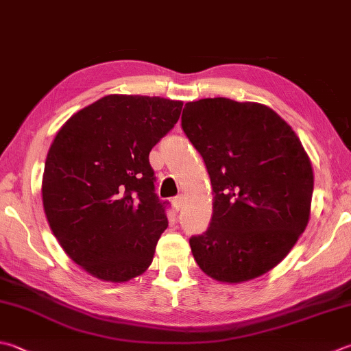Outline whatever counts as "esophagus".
<instances>
[{"mask_svg":"<svg viewBox=\"0 0 351 351\" xmlns=\"http://www.w3.org/2000/svg\"><path fill=\"white\" fill-rule=\"evenodd\" d=\"M183 203H184L183 195H177V197L173 198V206H174L177 210H180V208L183 206Z\"/></svg>","mask_w":351,"mask_h":351,"instance_id":"obj_1","label":"esophagus"}]
</instances>
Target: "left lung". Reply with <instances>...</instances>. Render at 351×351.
<instances>
[{
	"label": "left lung",
	"instance_id": "obj_1",
	"mask_svg": "<svg viewBox=\"0 0 351 351\" xmlns=\"http://www.w3.org/2000/svg\"><path fill=\"white\" fill-rule=\"evenodd\" d=\"M182 128L214 191L209 228L189 238L197 264L224 282L269 272L310 217L313 171L298 136L274 110L226 97L188 102Z\"/></svg>",
	"mask_w": 351,
	"mask_h": 351
}]
</instances>
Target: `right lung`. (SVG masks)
Segmentation results:
<instances>
[{
    "label": "right lung",
    "instance_id": "obj_1",
    "mask_svg": "<svg viewBox=\"0 0 351 351\" xmlns=\"http://www.w3.org/2000/svg\"><path fill=\"white\" fill-rule=\"evenodd\" d=\"M183 104L110 95L73 114L49 149L43 203L73 261L99 280L143 274L168 228L149 151L174 128Z\"/></svg>",
    "mask_w": 351,
    "mask_h": 351
}]
</instances>
